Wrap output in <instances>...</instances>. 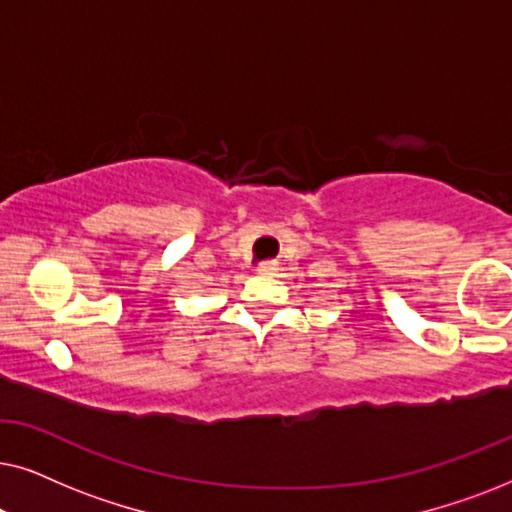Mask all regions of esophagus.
I'll return each instance as SVG.
<instances>
[{"label": "esophagus", "instance_id": "34e87169", "mask_svg": "<svg viewBox=\"0 0 512 512\" xmlns=\"http://www.w3.org/2000/svg\"><path fill=\"white\" fill-rule=\"evenodd\" d=\"M277 272V268L272 263H263L261 268H258V275H263V277H270V275H275Z\"/></svg>", "mask_w": 512, "mask_h": 512}]
</instances>
